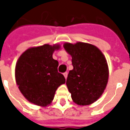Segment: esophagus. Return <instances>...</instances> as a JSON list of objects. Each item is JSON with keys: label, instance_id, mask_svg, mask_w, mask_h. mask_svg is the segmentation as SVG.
I'll return each mask as SVG.
<instances>
[{"label": "esophagus", "instance_id": "esophagus-1", "mask_svg": "<svg viewBox=\"0 0 130 130\" xmlns=\"http://www.w3.org/2000/svg\"><path fill=\"white\" fill-rule=\"evenodd\" d=\"M68 72H65V73L63 74V75H64V76H65V79H67V77H68Z\"/></svg>", "mask_w": 130, "mask_h": 130}]
</instances>
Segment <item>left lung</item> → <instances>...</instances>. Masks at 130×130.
Segmentation results:
<instances>
[{"label":"left lung","mask_w":130,"mask_h":130,"mask_svg":"<svg viewBox=\"0 0 130 130\" xmlns=\"http://www.w3.org/2000/svg\"><path fill=\"white\" fill-rule=\"evenodd\" d=\"M63 46L72 56L73 65L66 82L72 100L81 106L95 102L104 93L109 79L105 57L88 43H65Z\"/></svg>","instance_id":"obj_1"}]
</instances>
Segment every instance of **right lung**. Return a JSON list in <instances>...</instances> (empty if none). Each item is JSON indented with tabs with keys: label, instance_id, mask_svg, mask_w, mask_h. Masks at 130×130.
Segmentation results:
<instances>
[{
	"label": "right lung",
	"instance_id": "right-lung-1",
	"mask_svg": "<svg viewBox=\"0 0 130 130\" xmlns=\"http://www.w3.org/2000/svg\"><path fill=\"white\" fill-rule=\"evenodd\" d=\"M59 44H44L25 51L15 67V79L19 89L30 102L41 106L50 104L57 88L65 83L58 72V62L52 57Z\"/></svg>",
	"mask_w": 130,
	"mask_h": 130
}]
</instances>
